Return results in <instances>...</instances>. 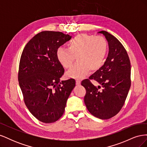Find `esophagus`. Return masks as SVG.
I'll return each instance as SVG.
<instances>
[{"instance_id": "34e87169", "label": "esophagus", "mask_w": 147, "mask_h": 147, "mask_svg": "<svg viewBox=\"0 0 147 147\" xmlns=\"http://www.w3.org/2000/svg\"><path fill=\"white\" fill-rule=\"evenodd\" d=\"M81 84V81L80 80H76V84H77V85H79V84Z\"/></svg>"}]
</instances>
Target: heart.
I'll return each instance as SVG.
<instances>
[{
	"label": "heart",
	"mask_w": 147,
	"mask_h": 147,
	"mask_svg": "<svg viewBox=\"0 0 147 147\" xmlns=\"http://www.w3.org/2000/svg\"><path fill=\"white\" fill-rule=\"evenodd\" d=\"M108 49V43L103 37L78 34L69 42L67 48L60 47L56 50V57L63 67L68 69L76 59L77 63L66 73L69 78H78L88 70L93 72L103 64Z\"/></svg>",
	"instance_id": "heart-1"
}]
</instances>
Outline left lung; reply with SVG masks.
Instances as JSON below:
<instances>
[{"label":"left lung","instance_id":"left-lung-1","mask_svg":"<svg viewBox=\"0 0 147 147\" xmlns=\"http://www.w3.org/2000/svg\"><path fill=\"white\" fill-rule=\"evenodd\" d=\"M99 33L104 35L109 45L104 64L90 77L99 85L94 86L88 79L82 81V85L86 90L84 102L89 112L107 119L119 112L126 100L131 87V63L125 48L116 37L104 30Z\"/></svg>","mask_w":147,"mask_h":147}]
</instances>
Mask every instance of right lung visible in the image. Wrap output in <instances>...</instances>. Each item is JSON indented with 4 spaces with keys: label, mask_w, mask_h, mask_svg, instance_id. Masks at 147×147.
<instances>
[{
    "label": "right lung",
    "mask_w": 147,
    "mask_h": 147,
    "mask_svg": "<svg viewBox=\"0 0 147 147\" xmlns=\"http://www.w3.org/2000/svg\"><path fill=\"white\" fill-rule=\"evenodd\" d=\"M71 36L61 32L42 31L26 44L21 56L18 81L25 104L39 121L54 123L63 115L75 86L70 78L60 81L64 69L56 50Z\"/></svg>",
    "instance_id": "1"
}]
</instances>
